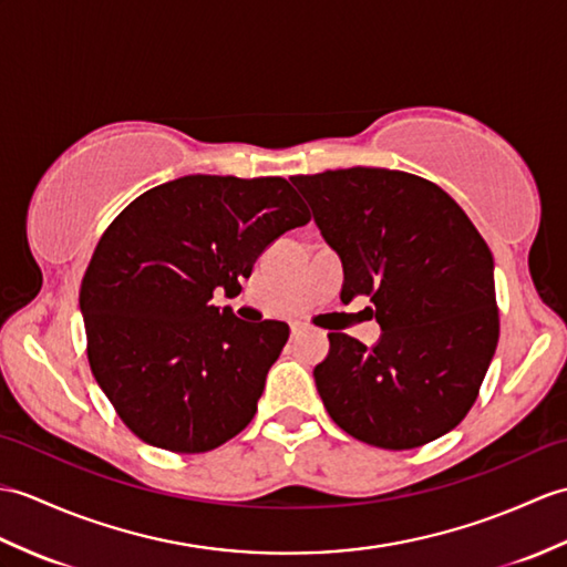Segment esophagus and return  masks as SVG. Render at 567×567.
<instances>
[{
    "instance_id": "1",
    "label": "esophagus",
    "mask_w": 567,
    "mask_h": 567,
    "mask_svg": "<svg viewBox=\"0 0 567 567\" xmlns=\"http://www.w3.org/2000/svg\"><path fill=\"white\" fill-rule=\"evenodd\" d=\"M289 328H292V338H297V336H301V333L307 331V326H305V323H299V321H295V323L289 326Z\"/></svg>"
}]
</instances>
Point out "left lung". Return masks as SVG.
<instances>
[{
  "label": "left lung",
  "instance_id": "8db88e82",
  "mask_svg": "<svg viewBox=\"0 0 567 567\" xmlns=\"http://www.w3.org/2000/svg\"><path fill=\"white\" fill-rule=\"evenodd\" d=\"M343 262L340 299L367 295L372 348L328 333L313 367L328 415L354 440L415 450L454 430L478 396L497 348L493 254L434 183L389 168L289 178Z\"/></svg>",
  "mask_w": 567,
  "mask_h": 567
}]
</instances>
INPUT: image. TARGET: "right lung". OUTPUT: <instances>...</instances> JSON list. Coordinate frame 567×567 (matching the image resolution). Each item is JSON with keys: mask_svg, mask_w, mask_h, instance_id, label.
<instances>
[{"mask_svg": "<svg viewBox=\"0 0 567 567\" xmlns=\"http://www.w3.org/2000/svg\"><path fill=\"white\" fill-rule=\"evenodd\" d=\"M309 209L285 178L183 176L130 203L103 231L79 289L89 364L123 423L159 450L200 454L256 415L285 321L215 307Z\"/></svg>", "mask_w": 567, "mask_h": 567, "instance_id": "1", "label": "right lung"}]
</instances>
